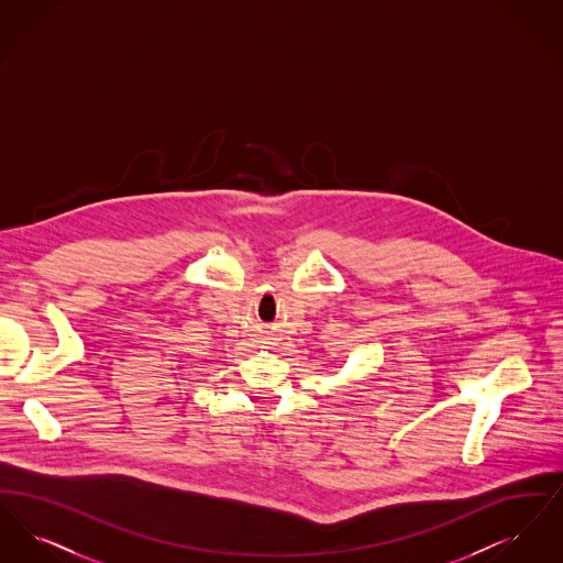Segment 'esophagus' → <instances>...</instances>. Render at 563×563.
<instances>
[{
	"mask_svg": "<svg viewBox=\"0 0 563 563\" xmlns=\"http://www.w3.org/2000/svg\"><path fill=\"white\" fill-rule=\"evenodd\" d=\"M558 324H560V322H558Z\"/></svg>",
	"mask_w": 563,
	"mask_h": 563,
	"instance_id": "34e87169",
	"label": "esophagus"
}]
</instances>
